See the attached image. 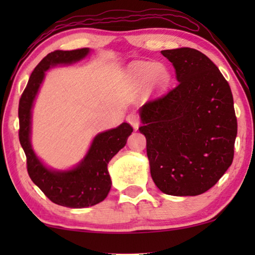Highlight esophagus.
I'll list each match as a JSON object with an SVG mask.
<instances>
[{
    "instance_id": "esophagus-1",
    "label": "esophagus",
    "mask_w": 255,
    "mask_h": 255,
    "mask_svg": "<svg viewBox=\"0 0 255 255\" xmlns=\"http://www.w3.org/2000/svg\"><path fill=\"white\" fill-rule=\"evenodd\" d=\"M127 121L132 125V127H133L134 130H137L138 127H139V117L137 116V115L133 114V113L130 114V115H128Z\"/></svg>"
}]
</instances>
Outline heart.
Listing matches in <instances>:
<instances>
[{
  "instance_id": "obj_1",
  "label": "heart",
  "mask_w": 255,
  "mask_h": 255,
  "mask_svg": "<svg viewBox=\"0 0 255 255\" xmlns=\"http://www.w3.org/2000/svg\"><path fill=\"white\" fill-rule=\"evenodd\" d=\"M130 73L132 76L137 79L144 80L146 78H151L153 82L162 83L167 79L166 69L160 65H153L148 62H139L131 67Z\"/></svg>"
}]
</instances>
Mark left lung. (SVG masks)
Returning a JSON list of instances; mask_svg holds the SVG:
<instances>
[{
  "label": "left lung",
  "instance_id": "8db88e82",
  "mask_svg": "<svg viewBox=\"0 0 255 255\" xmlns=\"http://www.w3.org/2000/svg\"><path fill=\"white\" fill-rule=\"evenodd\" d=\"M179 83L140 109L151 176L162 193L196 196L214 187L235 155L237 117L229 82L202 52L161 51Z\"/></svg>",
  "mask_w": 255,
  "mask_h": 255
}]
</instances>
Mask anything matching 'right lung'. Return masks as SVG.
<instances>
[{"label": "right lung", "instance_id": "obj_1", "mask_svg": "<svg viewBox=\"0 0 255 255\" xmlns=\"http://www.w3.org/2000/svg\"><path fill=\"white\" fill-rule=\"evenodd\" d=\"M88 52V48H78L48 53L33 69L18 106V137L26 155V168L30 179L48 200L67 208L92 207L107 197L111 188L108 163L124 147L128 137L133 131L130 124L123 123L116 128L97 134L83 161L68 172H52L47 169L31 148V108L44 79L45 71L50 66L78 61L85 58Z\"/></svg>", "mask_w": 255, "mask_h": 255}]
</instances>
